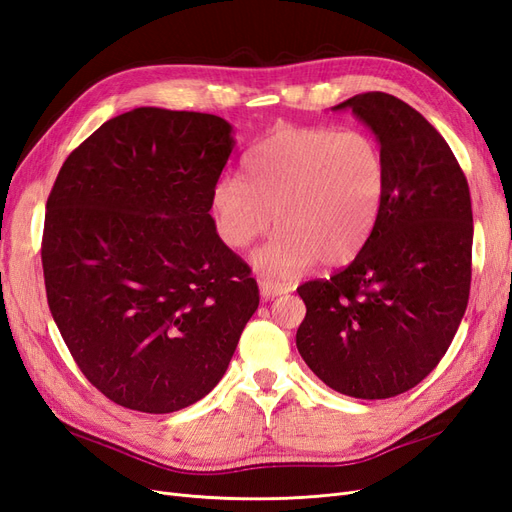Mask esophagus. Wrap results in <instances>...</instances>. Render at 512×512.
<instances>
[{"mask_svg": "<svg viewBox=\"0 0 512 512\" xmlns=\"http://www.w3.org/2000/svg\"><path fill=\"white\" fill-rule=\"evenodd\" d=\"M258 288H260L262 301H271V299H275V297H280V294L288 292L284 284L275 282V280H269V277H262V280H258Z\"/></svg>", "mask_w": 512, "mask_h": 512, "instance_id": "esophagus-1", "label": "esophagus"}]
</instances>
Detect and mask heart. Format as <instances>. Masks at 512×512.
<instances>
[{"instance_id": "obj_1", "label": "heart", "mask_w": 512, "mask_h": 512, "mask_svg": "<svg viewBox=\"0 0 512 512\" xmlns=\"http://www.w3.org/2000/svg\"><path fill=\"white\" fill-rule=\"evenodd\" d=\"M386 162L365 132L288 128L245 158V181L222 177L209 209L218 237L245 250L275 224L273 239L254 262L292 275L318 258L344 265L363 250L384 203Z\"/></svg>"}]
</instances>
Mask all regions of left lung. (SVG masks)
<instances>
[{
	"instance_id": "1",
	"label": "left lung",
	"mask_w": 512,
	"mask_h": 512,
	"mask_svg": "<svg viewBox=\"0 0 512 512\" xmlns=\"http://www.w3.org/2000/svg\"><path fill=\"white\" fill-rule=\"evenodd\" d=\"M346 108L374 132L389 183L350 265L297 288L307 307L297 348L333 391L386 399L431 374L466 314L472 200L451 147L410 104L367 91L333 111Z\"/></svg>"
}]
</instances>
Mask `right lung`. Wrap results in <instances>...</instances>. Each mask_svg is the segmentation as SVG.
Segmentation results:
<instances>
[{
	"label": "right lung",
	"instance_id": "1",
	"mask_svg": "<svg viewBox=\"0 0 512 512\" xmlns=\"http://www.w3.org/2000/svg\"><path fill=\"white\" fill-rule=\"evenodd\" d=\"M232 147L218 115L141 106L76 147L46 200L53 320L123 408L168 414L209 395L256 312L250 267L209 215Z\"/></svg>",
	"mask_w": 512,
	"mask_h": 512
}]
</instances>
